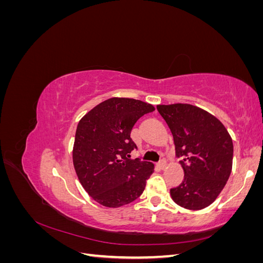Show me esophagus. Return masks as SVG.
I'll use <instances>...</instances> for the list:
<instances>
[{"label":"esophagus","mask_w":263,"mask_h":263,"mask_svg":"<svg viewBox=\"0 0 263 263\" xmlns=\"http://www.w3.org/2000/svg\"><path fill=\"white\" fill-rule=\"evenodd\" d=\"M165 166H166V161L164 160V159H162V160H160V162H159V168L163 170V169H165Z\"/></svg>","instance_id":"1"}]
</instances>
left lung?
<instances>
[{"mask_svg":"<svg viewBox=\"0 0 263 263\" xmlns=\"http://www.w3.org/2000/svg\"><path fill=\"white\" fill-rule=\"evenodd\" d=\"M172 133L184 180L170 190L172 200L186 210L211 205L224 189L233 168L234 146L220 121L191 104L158 105Z\"/></svg>","mask_w":263,"mask_h":263,"instance_id":"1","label":"left lung"}]
</instances>
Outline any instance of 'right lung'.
Here are the masks:
<instances>
[{
	"mask_svg": "<svg viewBox=\"0 0 263 263\" xmlns=\"http://www.w3.org/2000/svg\"><path fill=\"white\" fill-rule=\"evenodd\" d=\"M155 107L139 100L112 98L92 108L78 124L72 159L79 181L106 208L129 204L144 192L154 163L130 159V138L138 119Z\"/></svg>",
	"mask_w": 263,
	"mask_h": 263,
	"instance_id": "add662e5",
	"label": "right lung"
}]
</instances>
